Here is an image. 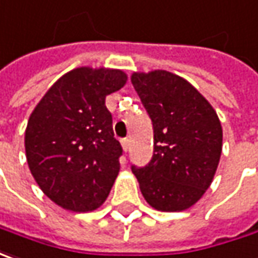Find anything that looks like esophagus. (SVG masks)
<instances>
[{"label": "esophagus", "instance_id": "1", "mask_svg": "<svg viewBox=\"0 0 258 258\" xmlns=\"http://www.w3.org/2000/svg\"><path fill=\"white\" fill-rule=\"evenodd\" d=\"M121 146H122V150L127 153L130 150V146H131V141H130L128 138H124V140H121Z\"/></svg>", "mask_w": 258, "mask_h": 258}]
</instances>
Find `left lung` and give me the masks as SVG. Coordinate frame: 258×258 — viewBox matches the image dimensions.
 <instances>
[{
	"label": "left lung",
	"mask_w": 258,
	"mask_h": 258,
	"mask_svg": "<svg viewBox=\"0 0 258 258\" xmlns=\"http://www.w3.org/2000/svg\"><path fill=\"white\" fill-rule=\"evenodd\" d=\"M131 83L154 128L151 161L133 167L141 194L158 211L190 209L211 185L220 163L217 112L196 87L170 71L133 73Z\"/></svg>",
	"instance_id": "1"
}]
</instances>
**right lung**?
<instances>
[{
	"instance_id": "add662e5",
	"label": "right lung",
	"mask_w": 258,
	"mask_h": 258,
	"mask_svg": "<svg viewBox=\"0 0 258 258\" xmlns=\"http://www.w3.org/2000/svg\"><path fill=\"white\" fill-rule=\"evenodd\" d=\"M127 80L121 70L74 68L31 112L24 138L27 163L42 192L61 209L88 213L107 200L122 148L114 138L105 97Z\"/></svg>"
}]
</instances>
